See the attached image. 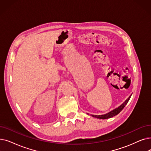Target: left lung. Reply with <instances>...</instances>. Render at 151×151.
<instances>
[{"label": "left lung", "mask_w": 151, "mask_h": 151, "mask_svg": "<svg viewBox=\"0 0 151 151\" xmlns=\"http://www.w3.org/2000/svg\"><path fill=\"white\" fill-rule=\"evenodd\" d=\"M130 97H131V96L128 98V99L126 100L125 102H124L123 104H122L121 105L120 107L114 109L112 111H111V112H109L108 114H106L105 115H91L93 116V117H96V118H97V119H109V118L113 117V116L116 115L117 114H119L121 112V111L123 109V108L125 107V106L127 104L128 102L129 101Z\"/></svg>", "instance_id": "obj_1"}]
</instances>
